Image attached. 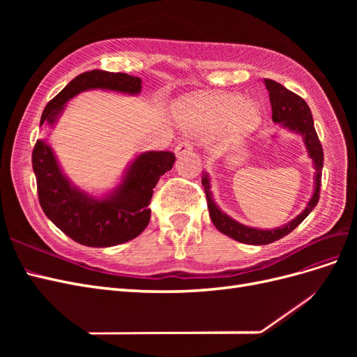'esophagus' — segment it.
Listing matches in <instances>:
<instances>
[{"instance_id":"obj_1","label":"esophagus","mask_w":357,"mask_h":357,"mask_svg":"<svg viewBox=\"0 0 357 357\" xmlns=\"http://www.w3.org/2000/svg\"><path fill=\"white\" fill-rule=\"evenodd\" d=\"M174 152H176L177 156H181V155L192 152V143L188 142V139H185V142H180V143L176 146Z\"/></svg>"}]
</instances>
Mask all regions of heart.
<instances>
[{"instance_id":"obj_1","label":"heart","mask_w":357,"mask_h":357,"mask_svg":"<svg viewBox=\"0 0 357 357\" xmlns=\"http://www.w3.org/2000/svg\"><path fill=\"white\" fill-rule=\"evenodd\" d=\"M183 126L193 132L222 129L229 137H243L261 122V109L236 93H207L183 100L177 105Z\"/></svg>"}]
</instances>
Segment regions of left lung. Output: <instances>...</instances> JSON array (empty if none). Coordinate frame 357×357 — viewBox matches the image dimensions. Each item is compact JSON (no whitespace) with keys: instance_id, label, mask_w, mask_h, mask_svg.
<instances>
[{"instance_id":"1","label":"left lung","mask_w":357,"mask_h":357,"mask_svg":"<svg viewBox=\"0 0 357 357\" xmlns=\"http://www.w3.org/2000/svg\"><path fill=\"white\" fill-rule=\"evenodd\" d=\"M265 86L269 92V101H271V107H273V121L275 123L289 128L290 131L301 134L302 138H304L308 155L312 159V162H314L316 188H314V193H312V197L307 205V208L299 215H296L294 220L277 229H256V228H248V226H244L236 220L231 219L229 215L222 213V210L215 205V202L211 198L210 178L207 174H204L201 181L205 190V197H207L210 218L215 228H218L222 234L231 236V238H234L235 241H240L244 244H253V245H265L283 238L284 235L290 234L302 220L307 218L319 202L320 186H321V169H323V149L314 129V122H312L311 110L307 105V102L302 100L299 95L290 92L289 89L284 88L283 84H280L271 79H265Z\"/></svg>"}]
</instances>
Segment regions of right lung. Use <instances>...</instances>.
<instances>
[{"mask_svg":"<svg viewBox=\"0 0 357 357\" xmlns=\"http://www.w3.org/2000/svg\"><path fill=\"white\" fill-rule=\"evenodd\" d=\"M88 89L137 95L142 91V79L102 70L82 73L49 101L40 125L55 123L66 102ZM174 160L172 152L142 153L128 168L119 188L105 198H93L74 188L62 174L46 139H37L32 150V168L43 211L71 240L88 247H112L142 234L152 213L149 204L153 188L160 176L172 168Z\"/></svg>","mask_w":357,"mask_h":357,"instance_id":"1","label":"right lung"}]
</instances>
